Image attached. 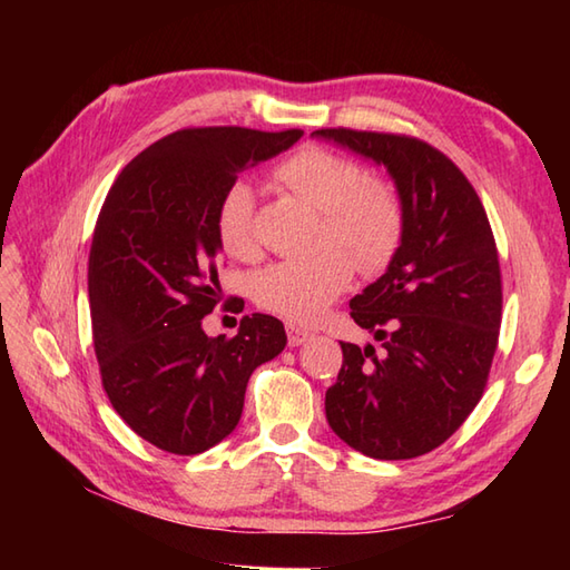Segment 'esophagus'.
Instances as JSON below:
<instances>
[{"instance_id":"1","label":"esophagus","mask_w":570,"mask_h":570,"mask_svg":"<svg viewBox=\"0 0 570 570\" xmlns=\"http://www.w3.org/2000/svg\"><path fill=\"white\" fill-rule=\"evenodd\" d=\"M286 335H288V345H292V347L304 345V343L308 341V337H313V333H308V331H304V328H298V325H294V323L286 325Z\"/></svg>"}]
</instances>
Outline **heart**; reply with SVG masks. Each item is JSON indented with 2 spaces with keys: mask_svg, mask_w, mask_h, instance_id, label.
Segmentation results:
<instances>
[{
  "mask_svg": "<svg viewBox=\"0 0 570 570\" xmlns=\"http://www.w3.org/2000/svg\"><path fill=\"white\" fill-rule=\"evenodd\" d=\"M274 180L321 213L323 252L304 262L266 266L254 278V298L286 321L313 323L345 292L353 264L370 274L394 257L404 227L402 200L390 184L365 178L355 161L321 147L288 156L274 168ZM254 208L257 196L247 180H235L217 203L215 233L229 257L257 254Z\"/></svg>",
  "mask_w": 570,
  "mask_h": 570,
  "instance_id": "1",
  "label": "heart"
}]
</instances>
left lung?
I'll return each instance as SVG.
<instances>
[{
    "label": "left lung",
    "instance_id": "1",
    "mask_svg": "<svg viewBox=\"0 0 570 570\" xmlns=\"http://www.w3.org/2000/svg\"><path fill=\"white\" fill-rule=\"evenodd\" d=\"M311 137L384 166L404 213L386 272L350 298V316L380 350L341 343L325 419L370 458L423 455L478 406L498 350L502 282L485 208L460 168L426 141L355 129Z\"/></svg>",
    "mask_w": 570,
    "mask_h": 570
}]
</instances>
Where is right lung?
I'll list each match as a JSON object with an SVG mask.
<instances>
[{"label":"right lung","instance_id":"1","mask_svg":"<svg viewBox=\"0 0 570 570\" xmlns=\"http://www.w3.org/2000/svg\"><path fill=\"white\" fill-rule=\"evenodd\" d=\"M304 137L301 129H180L117 176L92 233L88 294L102 386L127 426L176 455H198L235 431L252 372L286 347L264 313L235 337L203 318L220 301L215 210L237 176Z\"/></svg>","mask_w":570,"mask_h":570}]
</instances>
